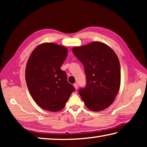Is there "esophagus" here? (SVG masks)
<instances>
[{"label": "esophagus", "instance_id": "obj_1", "mask_svg": "<svg viewBox=\"0 0 147 147\" xmlns=\"http://www.w3.org/2000/svg\"><path fill=\"white\" fill-rule=\"evenodd\" d=\"M74 88H75L76 89H78V84L77 83H75V84H74Z\"/></svg>", "mask_w": 147, "mask_h": 147}]
</instances>
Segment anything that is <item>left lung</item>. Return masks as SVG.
I'll list each match as a JSON object with an SVG mask.
<instances>
[{"label": "left lung", "mask_w": 147, "mask_h": 147, "mask_svg": "<svg viewBox=\"0 0 147 147\" xmlns=\"http://www.w3.org/2000/svg\"><path fill=\"white\" fill-rule=\"evenodd\" d=\"M82 63L86 86L78 93L86 107L102 111L113 103L121 84V66L117 56L110 47L100 42H93L72 50Z\"/></svg>", "instance_id": "1"}]
</instances>
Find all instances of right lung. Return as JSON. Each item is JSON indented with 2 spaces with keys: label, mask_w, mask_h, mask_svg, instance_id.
Returning <instances> with one entry per match:
<instances>
[{
  "label": "right lung",
  "mask_w": 147,
  "mask_h": 147,
  "mask_svg": "<svg viewBox=\"0 0 147 147\" xmlns=\"http://www.w3.org/2000/svg\"><path fill=\"white\" fill-rule=\"evenodd\" d=\"M67 54L65 47L45 43L34 50L27 61V87L34 101L45 110H61L75 90L61 69Z\"/></svg>",
  "instance_id": "obj_1"
}]
</instances>
